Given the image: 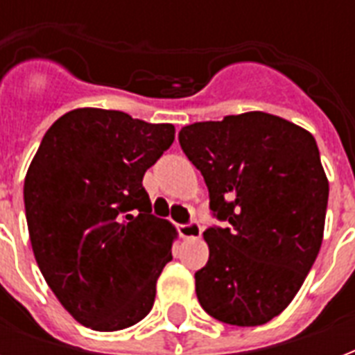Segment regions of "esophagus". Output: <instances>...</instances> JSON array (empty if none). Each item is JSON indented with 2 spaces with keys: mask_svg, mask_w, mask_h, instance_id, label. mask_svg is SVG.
<instances>
[{
  "mask_svg": "<svg viewBox=\"0 0 355 355\" xmlns=\"http://www.w3.org/2000/svg\"><path fill=\"white\" fill-rule=\"evenodd\" d=\"M178 234L184 239H199L202 236V228L197 223H189V225H180L178 227Z\"/></svg>",
  "mask_w": 355,
  "mask_h": 355,
  "instance_id": "obj_1",
  "label": "esophagus"
}]
</instances>
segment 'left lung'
Segmentation results:
<instances>
[{
  "label": "left lung",
  "mask_w": 355,
  "mask_h": 355,
  "mask_svg": "<svg viewBox=\"0 0 355 355\" xmlns=\"http://www.w3.org/2000/svg\"><path fill=\"white\" fill-rule=\"evenodd\" d=\"M178 139L205 177L210 208L228 221L205 232L200 306L227 324H265L291 304L324 236L330 188L315 138L254 110L188 125Z\"/></svg>",
  "instance_id": "8db88e82"
}]
</instances>
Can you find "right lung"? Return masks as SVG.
Returning a JSON list of instances; mask_svg holds the SVG:
<instances>
[{"instance_id":"add662e5","label":"right lung","mask_w":355,"mask_h":355,"mask_svg":"<svg viewBox=\"0 0 355 355\" xmlns=\"http://www.w3.org/2000/svg\"><path fill=\"white\" fill-rule=\"evenodd\" d=\"M171 123L75 108L47 128L24 182L31 245L64 309L118 331L149 313L178 232L150 214L145 171L171 147Z\"/></svg>"}]
</instances>
